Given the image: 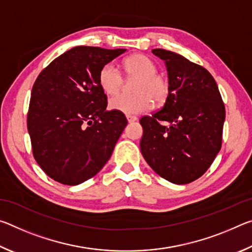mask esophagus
<instances>
[{
    "label": "esophagus",
    "instance_id": "1",
    "mask_svg": "<svg viewBox=\"0 0 252 252\" xmlns=\"http://www.w3.org/2000/svg\"><path fill=\"white\" fill-rule=\"evenodd\" d=\"M126 120L127 122H134V121H138V118L135 116H126Z\"/></svg>",
    "mask_w": 252,
    "mask_h": 252
}]
</instances>
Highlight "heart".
I'll use <instances>...</instances> for the list:
<instances>
[{
    "instance_id": "b5f03b06",
    "label": "heart",
    "mask_w": 252,
    "mask_h": 252,
    "mask_svg": "<svg viewBox=\"0 0 252 252\" xmlns=\"http://www.w3.org/2000/svg\"><path fill=\"white\" fill-rule=\"evenodd\" d=\"M123 69L129 79H138L134 83L135 94H119L111 97L109 106L118 112L133 116L150 110L153 101L162 104L168 99L170 88L168 81L158 73V67L151 59L143 54H133L123 61ZM99 83L106 94L114 95L121 91L125 79L113 63L102 66Z\"/></svg>"
}]
</instances>
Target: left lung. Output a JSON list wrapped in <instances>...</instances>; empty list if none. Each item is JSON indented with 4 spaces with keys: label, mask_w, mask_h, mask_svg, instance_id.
<instances>
[{
    "label": "left lung",
    "mask_w": 252,
    "mask_h": 252,
    "mask_svg": "<svg viewBox=\"0 0 252 252\" xmlns=\"http://www.w3.org/2000/svg\"><path fill=\"white\" fill-rule=\"evenodd\" d=\"M168 70L169 96L162 109L140 119V149L165 180L187 185L207 171L221 149L224 104L213 76L171 51L155 49Z\"/></svg>",
    "instance_id": "1"
}]
</instances>
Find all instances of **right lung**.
Listing matches in <instances>:
<instances>
[{
  "mask_svg": "<svg viewBox=\"0 0 252 252\" xmlns=\"http://www.w3.org/2000/svg\"><path fill=\"white\" fill-rule=\"evenodd\" d=\"M125 52L75 46L53 60L34 82L28 131L34 159L53 180L80 185L110 159L127 121L121 112L106 111L99 73Z\"/></svg>",
  "mask_w": 252,
  "mask_h": 252,
  "instance_id": "obj_1",
  "label": "right lung"
}]
</instances>
